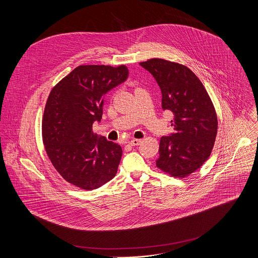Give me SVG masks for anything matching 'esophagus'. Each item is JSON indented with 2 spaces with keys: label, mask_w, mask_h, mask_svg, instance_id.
Segmentation results:
<instances>
[{
  "label": "esophagus",
  "mask_w": 258,
  "mask_h": 258,
  "mask_svg": "<svg viewBox=\"0 0 258 258\" xmlns=\"http://www.w3.org/2000/svg\"><path fill=\"white\" fill-rule=\"evenodd\" d=\"M141 140H138V139H133V140H131L128 143H130V145H132V146H139L140 144H141Z\"/></svg>",
  "instance_id": "obj_1"
}]
</instances>
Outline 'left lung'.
<instances>
[{
    "label": "left lung",
    "mask_w": 258,
    "mask_h": 258,
    "mask_svg": "<svg viewBox=\"0 0 258 258\" xmlns=\"http://www.w3.org/2000/svg\"><path fill=\"white\" fill-rule=\"evenodd\" d=\"M140 65L158 84L162 109L173 114L174 132L161 137L156 166L173 176H187L202 166L212 151L217 133L213 104L188 67L157 58Z\"/></svg>",
    "instance_id": "1"
}]
</instances>
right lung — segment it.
I'll return each mask as SVG.
<instances>
[{
    "label": "right lung",
    "mask_w": 258,
    "mask_h": 258,
    "mask_svg": "<svg viewBox=\"0 0 258 258\" xmlns=\"http://www.w3.org/2000/svg\"><path fill=\"white\" fill-rule=\"evenodd\" d=\"M127 78L124 65H81L51 91L43 140L52 164L71 185L95 190L115 176L121 147L94 134L93 123L102 119L105 95Z\"/></svg>",
    "instance_id": "1"
}]
</instances>
